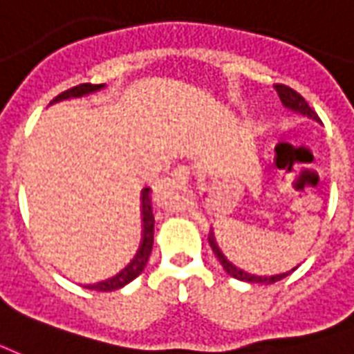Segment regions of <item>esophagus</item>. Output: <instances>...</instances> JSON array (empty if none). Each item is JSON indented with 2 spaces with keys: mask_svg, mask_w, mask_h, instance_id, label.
I'll return each mask as SVG.
<instances>
[{
  "mask_svg": "<svg viewBox=\"0 0 354 354\" xmlns=\"http://www.w3.org/2000/svg\"><path fill=\"white\" fill-rule=\"evenodd\" d=\"M171 179L177 185H188L190 179H192V171H190L188 166H177L174 169V174H171Z\"/></svg>",
  "mask_w": 354,
  "mask_h": 354,
  "instance_id": "34e87169",
  "label": "esophagus"
}]
</instances>
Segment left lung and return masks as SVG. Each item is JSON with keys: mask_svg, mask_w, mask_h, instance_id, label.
<instances>
[{"mask_svg": "<svg viewBox=\"0 0 354 354\" xmlns=\"http://www.w3.org/2000/svg\"><path fill=\"white\" fill-rule=\"evenodd\" d=\"M275 90H277V94H279L281 102H283V105H285L286 109L294 111V113H300V115H304V117H309L313 118V120H317V122H321V118L317 117V113H315L311 107L308 105V102L301 97L296 90H292L290 86H286V84H275ZM209 245H211V249H213V252H215V257L218 259V262L223 264V268L226 270V273L228 275H232V277H236V279L239 281H247V283H262V285H272V283H277V281L285 279L286 275H290V273L298 268H294V270H290V272L286 273H279V275H254V273H247L243 272V270H239L237 266H234L230 262V260L226 259L223 254V251H221V247L216 245L215 241V236L211 234L209 236Z\"/></svg>", "mask_w": 354, "mask_h": 354, "instance_id": "obj_1", "label": "left lung"}]
</instances>
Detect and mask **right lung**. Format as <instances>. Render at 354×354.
<instances>
[{"instance_id":"obj_1","label":"right lung","mask_w":354,"mask_h":354,"mask_svg":"<svg viewBox=\"0 0 354 354\" xmlns=\"http://www.w3.org/2000/svg\"><path fill=\"white\" fill-rule=\"evenodd\" d=\"M103 84H90V82H84V84H79V86H73V88L66 90L54 97L50 103L62 102V100H69V97H82V95L92 94V92H97L102 90ZM141 221H143V236H141V245H139L138 254L133 257L130 264L124 268L122 272L117 273L115 277H111L107 281H100L95 285H86L84 288H90V290H97V292H109V290H118L122 288L124 285H128L130 281H133L138 277L139 273L145 270L147 260L151 257L152 243H154V215H152V203H151V188H143L141 190Z\"/></svg>"}]
</instances>
